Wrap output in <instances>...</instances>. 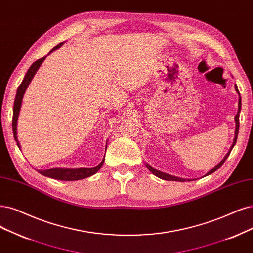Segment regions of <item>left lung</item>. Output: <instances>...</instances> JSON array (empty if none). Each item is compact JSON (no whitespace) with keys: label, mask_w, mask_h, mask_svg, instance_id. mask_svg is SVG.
Masks as SVG:
<instances>
[{"label":"left lung","mask_w":253,"mask_h":253,"mask_svg":"<svg viewBox=\"0 0 253 253\" xmlns=\"http://www.w3.org/2000/svg\"><path fill=\"white\" fill-rule=\"evenodd\" d=\"M235 88H236V91L239 93V110H238V114H237V116L235 117V120H236V131H235V138H233V143H232V145H231V147H230V149H229V151H228V153L225 155V157L223 158V160L216 166L214 168H212V169L205 175V176H208V175H210V174H212L213 172H216L219 168L224 164V162L226 161V158L229 156V154H230V152H231V150H232V148H233V146L236 145V143H237V138H238V133H239V127H240V120H239V117H240V111H241V96H240V91H239V89H238V86L237 85H235ZM146 166H147V168L149 169V171H150L151 173H153L156 177H158V178H162V179H164V180H173V181H185V179H183V178H179V177H175V176H172V175H169V174H167V173H163V172H161V171H157V170H155L154 168H152L150 165H148V164H146Z\"/></svg>","instance_id":"1"}]
</instances>
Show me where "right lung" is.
<instances>
[{
  "instance_id": "right-lung-1",
  "label": "right lung",
  "mask_w": 253,
  "mask_h": 253,
  "mask_svg": "<svg viewBox=\"0 0 253 253\" xmlns=\"http://www.w3.org/2000/svg\"><path fill=\"white\" fill-rule=\"evenodd\" d=\"M62 44H63V42L56 45L55 48L52 49V51L50 53L59 49ZM44 59H45V56L32 63L29 70H28V72L26 73L22 83L20 84V86H18V88L16 90V96H15L14 106H13L12 131H13V136H14V139L17 144V147L20 149H21V145H20V143H18L17 135H16V125H17L18 115H20V110H21V106H22L23 97H24V93H25L28 85H29V83L31 82L32 78L34 77L35 73L37 72V70L40 69L41 64L42 63V61ZM103 163H104V160H103L98 166L92 167V168H77V169H69V168H51V169H48V170H42V171L39 170V172L43 176L50 177V178H54V179H58V180H65V181L80 180V179L86 178V177H89L93 174H96L100 170V168L102 167Z\"/></svg>"
}]
</instances>
